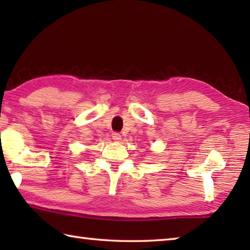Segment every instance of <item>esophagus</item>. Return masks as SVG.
Wrapping results in <instances>:
<instances>
[{"mask_svg": "<svg viewBox=\"0 0 250 250\" xmlns=\"http://www.w3.org/2000/svg\"><path fill=\"white\" fill-rule=\"evenodd\" d=\"M112 139L115 141H117V142H119L120 140H121V134L119 133V132H115V133H112Z\"/></svg>", "mask_w": 250, "mask_h": 250, "instance_id": "1", "label": "esophagus"}]
</instances>
